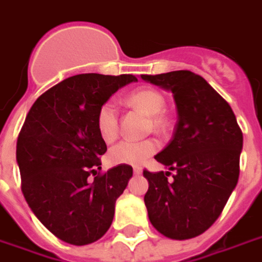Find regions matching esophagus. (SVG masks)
I'll return each instance as SVG.
<instances>
[{
  "label": "esophagus",
  "instance_id": "esophagus-1",
  "mask_svg": "<svg viewBox=\"0 0 262 262\" xmlns=\"http://www.w3.org/2000/svg\"><path fill=\"white\" fill-rule=\"evenodd\" d=\"M133 172H135L136 175H140V173H141V168H139V166H135V168H133Z\"/></svg>",
  "mask_w": 262,
  "mask_h": 262
}]
</instances>
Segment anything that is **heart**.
<instances>
[{"label": "heart", "instance_id": "1", "mask_svg": "<svg viewBox=\"0 0 262 262\" xmlns=\"http://www.w3.org/2000/svg\"><path fill=\"white\" fill-rule=\"evenodd\" d=\"M126 104L137 108L148 115V129L164 130L168 126V118L162 112L165 97L154 87H140L130 92L125 98ZM98 135L105 143H112L119 133V111L114 102L106 101L98 108L96 116ZM158 143L154 139L144 140H122L108 152V158L115 165H140L156 154Z\"/></svg>", "mask_w": 262, "mask_h": 262}]
</instances>
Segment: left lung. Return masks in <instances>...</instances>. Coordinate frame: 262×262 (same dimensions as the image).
Here are the masks:
<instances>
[{
    "label": "left lung",
    "instance_id": "left-lung-1",
    "mask_svg": "<svg viewBox=\"0 0 262 262\" xmlns=\"http://www.w3.org/2000/svg\"><path fill=\"white\" fill-rule=\"evenodd\" d=\"M141 79L170 90L178 106L173 137L156 156L173 173L143 170L148 218L166 237L191 239L218 220L237 185L243 133L229 104L200 75L175 71Z\"/></svg>",
    "mask_w": 262,
    "mask_h": 262
}]
</instances>
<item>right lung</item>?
Instances as JSON below:
<instances>
[{"label": "right lung", "instance_id": "obj_1", "mask_svg": "<svg viewBox=\"0 0 262 262\" xmlns=\"http://www.w3.org/2000/svg\"><path fill=\"white\" fill-rule=\"evenodd\" d=\"M136 80L133 75L68 77L38 97L17 136L23 195L38 221L69 245L105 234L116 199L133 175L130 165L101 172L106 144L96 116L118 89Z\"/></svg>", "mask_w": 262, "mask_h": 262}]
</instances>
